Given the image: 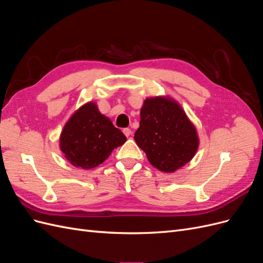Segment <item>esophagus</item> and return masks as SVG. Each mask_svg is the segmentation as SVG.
I'll use <instances>...</instances> for the list:
<instances>
[{"label":"esophagus","mask_w":263,"mask_h":263,"mask_svg":"<svg viewBox=\"0 0 263 263\" xmlns=\"http://www.w3.org/2000/svg\"><path fill=\"white\" fill-rule=\"evenodd\" d=\"M123 133L125 134V136H126V137H129L130 135H132V130H130V128H124V129H123Z\"/></svg>","instance_id":"obj_1"}]
</instances>
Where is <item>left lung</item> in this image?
I'll use <instances>...</instances> for the list:
<instances>
[{
  "instance_id": "8db88e82",
  "label": "left lung",
  "mask_w": 263,
  "mask_h": 263,
  "mask_svg": "<svg viewBox=\"0 0 263 263\" xmlns=\"http://www.w3.org/2000/svg\"><path fill=\"white\" fill-rule=\"evenodd\" d=\"M135 141L149 162L163 172H174L196 153L195 127L177 102L165 98L147 99L140 109Z\"/></svg>"
}]
</instances>
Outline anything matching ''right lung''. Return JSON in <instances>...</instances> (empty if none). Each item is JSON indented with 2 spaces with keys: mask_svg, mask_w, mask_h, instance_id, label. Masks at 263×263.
I'll list each match as a JSON object with an SVG mask.
<instances>
[{
  "mask_svg": "<svg viewBox=\"0 0 263 263\" xmlns=\"http://www.w3.org/2000/svg\"><path fill=\"white\" fill-rule=\"evenodd\" d=\"M126 141L125 135L102 115L94 103H86L63 127L60 149L77 168L92 169Z\"/></svg>",
  "mask_w": 263,
  "mask_h": 263,
  "instance_id": "right-lung-1",
  "label": "right lung"
}]
</instances>
